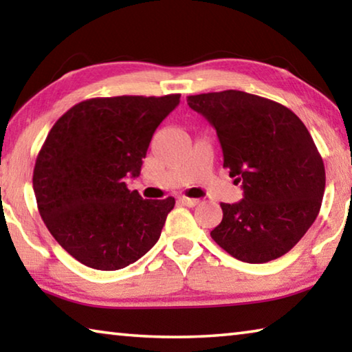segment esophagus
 <instances>
[{
	"mask_svg": "<svg viewBox=\"0 0 352 352\" xmlns=\"http://www.w3.org/2000/svg\"><path fill=\"white\" fill-rule=\"evenodd\" d=\"M180 201L183 205H186L189 208L199 205V199H189V197H184V195H183V197H180Z\"/></svg>",
	"mask_w": 352,
	"mask_h": 352,
	"instance_id": "1",
	"label": "esophagus"
}]
</instances>
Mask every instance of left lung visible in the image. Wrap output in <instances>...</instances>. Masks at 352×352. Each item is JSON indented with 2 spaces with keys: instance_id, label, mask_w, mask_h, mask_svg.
I'll return each instance as SVG.
<instances>
[{
  "instance_id": "obj_1",
  "label": "left lung",
  "mask_w": 352,
  "mask_h": 352,
  "mask_svg": "<svg viewBox=\"0 0 352 352\" xmlns=\"http://www.w3.org/2000/svg\"><path fill=\"white\" fill-rule=\"evenodd\" d=\"M188 105L216 129L223 168L243 188L241 201L220 204L214 242L250 264L281 258L311 228L324 194L323 158L309 130L287 107L245 91L195 94Z\"/></svg>"
}]
</instances>
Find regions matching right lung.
I'll return each instance as SVG.
<instances>
[{"label": "right lung", "instance_id": "right-lung-1", "mask_svg": "<svg viewBox=\"0 0 352 352\" xmlns=\"http://www.w3.org/2000/svg\"><path fill=\"white\" fill-rule=\"evenodd\" d=\"M178 104L180 94L87 99L47 133L32 175L37 208L83 265L124 269L160 239L175 199L144 200L126 178L140 175L155 130Z\"/></svg>", "mask_w": 352, "mask_h": 352}]
</instances>
